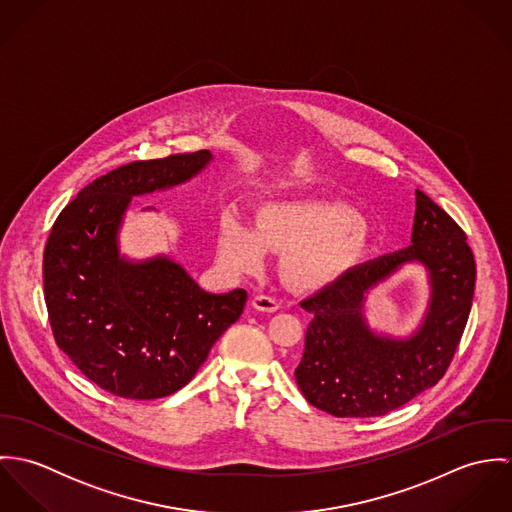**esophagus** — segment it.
I'll return each mask as SVG.
<instances>
[{
    "mask_svg": "<svg viewBox=\"0 0 512 512\" xmlns=\"http://www.w3.org/2000/svg\"><path fill=\"white\" fill-rule=\"evenodd\" d=\"M252 307L256 311H262V313H274V311L280 309V301L276 297H270V295H254Z\"/></svg>",
    "mask_w": 512,
    "mask_h": 512,
    "instance_id": "1",
    "label": "esophagus"
}]
</instances>
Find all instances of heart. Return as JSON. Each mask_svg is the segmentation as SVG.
Returning <instances> with one entry per match:
<instances>
[{
	"mask_svg": "<svg viewBox=\"0 0 512 512\" xmlns=\"http://www.w3.org/2000/svg\"><path fill=\"white\" fill-rule=\"evenodd\" d=\"M361 215L337 201H276L258 213L254 228L234 215L219 228V256L234 272H254L266 248L288 252L284 272L297 288H323L335 282L365 250Z\"/></svg>",
	"mask_w": 512,
	"mask_h": 512,
	"instance_id": "obj_1",
	"label": "heart"
}]
</instances>
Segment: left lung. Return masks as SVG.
I'll return each mask as SVG.
<instances>
[{
    "instance_id": "8db88e82",
    "label": "left lung",
    "mask_w": 512,
    "mask_h": 512,
    "mask_svg": "<svg viewBox=\"0 0 512 512\" xmlns=\"http://www.w3.org/2000/svg\"><path fill=\"white\" fill-rule=\"evenodd\" d=\"M406 265L425 268L431 297L408 336L372 330L367 293ZM465 232L416 189L412 244L347 270L301 301L313 313L295 380L315 408L337 418L384 416L438 384L463 335L475 292Z\"/></svg>"
}]
</instances>
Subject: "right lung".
Here are the masks:
<instances>
[{
  "label": "right lung",
  "mask_w": 512,
  "mask_h": 512,
  "mask_svg": "<svg viewBox=\"0 0 512 512\" xmlns=\"http://www.w3.org/2000/svg\"><path fill=\"white\" fill-rule=\"evenodd\" d=\"M211 161L203 149L122 165L86 185L53 224L43 282L55 341L114 396L177 392L244 311V290L205 292L167 254L134 260L120 250L134 197L183 185Z\"/></svg>",
  "instance_id": "add662e5"
}]
</instances>
